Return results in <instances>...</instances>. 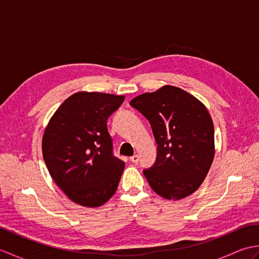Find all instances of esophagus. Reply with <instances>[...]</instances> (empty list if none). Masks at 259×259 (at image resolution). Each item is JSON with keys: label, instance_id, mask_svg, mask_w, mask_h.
<instances>
[{"label": "esophagus", "instance_id": "1", "mask_svg": "<svg viewBox=\"0 0 259 259\" xmlns=\"http://www.w3.org/2000/svg\"><path fill=\"white\" fill-rule=\"evenodd\" d=\"M130 161L134 162V163H137V162L139 161V157L137 156V155H135V156H133V157H130Z\"/></svg>", "mask_w": 259, "mask_h": 259}]
</instances>
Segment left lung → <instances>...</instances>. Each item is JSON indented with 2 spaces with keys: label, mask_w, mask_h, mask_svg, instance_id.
Returning <instances> with one entry per match:
<instances>
[{
  "label": "left lung",
  "mask_w": 259,
  "mask_h": 259,
  "mask_svg": "<svg viewBox=\"0 0 259 259\" xmlns=\"http://www.w3.org/2000/svg\"><path fill=\"white\" fill-rule=\"evenodd\" d=\"M130 106L149 121L157 160L144 175L164 199L179 200L199 188L214 156L213 123L205 104L174 85L134 98Z\"/></svg>",
  "instance_id": "left-lung-1"
}]
</instances>
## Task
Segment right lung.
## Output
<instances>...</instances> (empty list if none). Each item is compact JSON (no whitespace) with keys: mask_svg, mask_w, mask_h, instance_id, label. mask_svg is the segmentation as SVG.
Segmentation results:
<instances>
[{"mask_svg":"<svg viewBox=\"0 0 259 259\" xmlns=\"http://www.w3.org/2000/svg\"><path fill=\"white\" fill-rule=\"evenodd\" d=\"M124 96L80 91L51 117L42 138L49 174L70 200L100 207L117 191L124 162L112 155L107 120Z\"/></svg>","mask_w":259,"mask_h":259,"instance_id":"right-lung-1","label":"right lung"}]
</instances>
